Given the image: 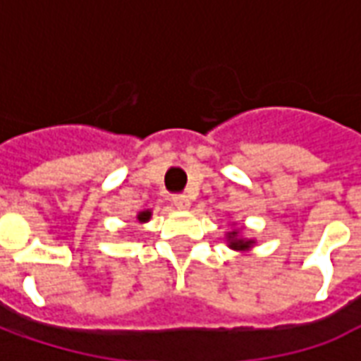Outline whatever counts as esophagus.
<instances>
[{"label":"esophagus","mask_w":361,"mask_h":361,"mask_svg":"<svg viewBox=\"0 0 361 361\" xmlns=\"http://www.w3.org/2000/svg\"><path fill=\"white\" fill-rule=\"evenodd\" d=\"M172 203L176 209H180V211H185V209H189V199L188 195H173L172 197Z\"/></svg>","instance_id":"obj_1"}]
</instances>
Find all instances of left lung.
<instances>
[{"label": "left lung", "mask_w": 361, "mask_h": 361, "mask_svg": "<svg viewBox=\"0 0 361 361\" xmlns=\"http://www.w3.org/2000/svg\"><path fill=\"white\" fill-rule=\"evenodd\" d=\"M228 238H230V247H234V250H247V247H251V243H253L251 240L245 242L242 238H238V230L232 232V234H228Z\"/></svg>", "instance_id": "obj_1"}]
</instances>
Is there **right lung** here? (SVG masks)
<instances>
[{
  "label": "right lung",
  "instance_id": "right-lung-1",
  "mask_svg": "<svg viewBox=\"0 0 361 361\" xmlns=\"http://www.w3.org/2000/svg\"><path fill=\"white\" fill-rule=\"evenodd\" d=\"M150 219V212L149 211H142L139 212V222H147Z\"/></svg>",
  "mask_w": 361,
  "mask_h": 361
}]
</instances>
